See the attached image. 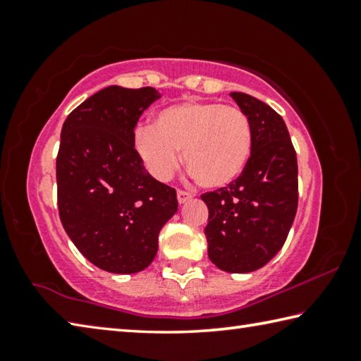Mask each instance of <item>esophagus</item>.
<instances>
[{
  "mask_svg": "<svg viewBox=\"0 0 361 361\" xmlns=\"http://www.w3.org/2000/svg\"><path fill=\"white\" fill-rule=\"evenodd\" d=\"M176 197H178V202L180 204H185V202H188L189 199L192 197V194L188 192V191H183V189H178V192H176Z\"/></svg>",
  "mask_w": 361,
  "mask_h": 361,
  "instance_id": "1",
  "label": "esophagus"
}]
</instances>
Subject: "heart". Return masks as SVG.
I'll return each mask as SVG.
<instances>
[{
    "label": "heart",
    "mask_w": 361,
    "mask_h": 361,
    "mask_svg": "<svg viewBox=\"0 0 361 361\" xmlns=\"http://www.w3.org/2000/svg\"><path fill=\"white\" fill-rule=\"evenodd\" d=\"M133 146L148 172L169 180L183 162L205 189L231 185L253 151V127L245 111L216 102H181L157 111L152 126H140Z\"/></svg>",
    "instance_id": "obj_1"
}]
</instances>
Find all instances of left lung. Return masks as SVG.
Instances as JSON below:
<instances>
[{"mask_svg":"<svg viewBox=\"0 0 361 361\" xmlns=\"http://www.w3.org/2000/svg\"><path fill=\"white\" fill-rule=\"evenodd\" d=\"M253 127V151L231 185L204 192L209 207V258L226 272H252L267 264L288 237L298 209V161L277 111L255 97L231 92Z\"/></svg>","mask_w":361,"mask_h":361,"instance_id":"obj_1","label":"left lung"}]
</instances>
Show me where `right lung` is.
Here are the masks:
<instances>
[{"mask_svg":"<svg viewBox=\"0 0 361 361\" xmlns=\"http://www.w3.org/2000/svg\"><path fill=\"white\" fill-rule=\"evenodd\" d=\"M152 87L109 85L73 109L57 154V205L66 234L92 264L133 274L151 264L159 232L178 210L175 188L146 172L133 146Z\"/></svg>","mask_w":361,"mask_h":361,"instance_id":"right-lung-1","label":"right lung"}]
</instances>
